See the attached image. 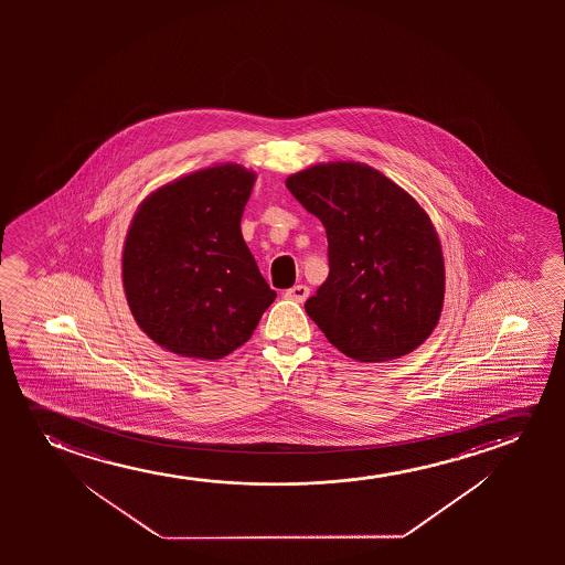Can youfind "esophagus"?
Listing matches in <instances>:
<instances>
[{"instance_id":"esophagus-1","label":"esophagus","mask_w":565,"mask_h":565,"mask_svg":"<svg viewBox=\"0 0 565 565\" xmlns=\"http://www.w3.org/2000/svg\"><path fill=\"white\" fill-rule=\"evenodd\" d=\"M310 289L307 286H302V284H299V286H294L291 289H287L286 297L287 299H291V301L295 302H302L307 301V297H309Z\"/></svg>"}]
</instances>
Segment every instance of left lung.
I'll list each match as a JSON object with an SVG mask.
<instances>
[{
    "label": "left lung",
    "instance_id": "1",
    "mask_svg": "<svg viewBox=\"0 0 565 565\" xmlns=\"http://www.w3.org/2000/svg\"><path fill=\"white\" fill-rule=\"evenodd\" d=\"M286 185L326 227L330 274L305 310L328 341L361 363L417 349L444 302L440 241L425 210L363 163H320Z\"/></svg>",
    "mask_w": 565,
    "mask_h": 565
}]
</instances>
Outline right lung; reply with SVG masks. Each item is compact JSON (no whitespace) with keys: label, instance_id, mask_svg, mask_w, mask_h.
Listing matches in <instances>:
<instances>
[{"label":"right lung","instance_id":"1","mask_svg":"<svg viewBox=\"0 0 565 565\" xmlns=\"http://www.w3.org/2000/svg\"><path fill=\"white\" fill-rule=\"evenodd\" d=\"M255 173L216 166L158 189L127 233L124 287L132 317L173 353L222 359L276 299L241 235Z\"/></svg>","mask_w":565,"mask_h":565}]
</instances>
